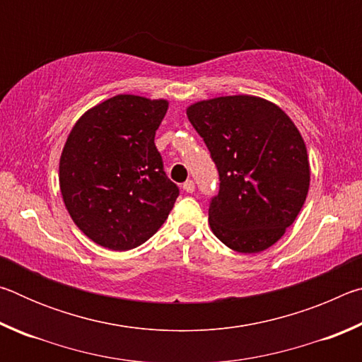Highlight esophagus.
<instances>
[{
  "label": "esophagus",
  "mask_w": 362,
  "mask_h": 362,
  "mask_svg": "<svg viewBox=\"0 0 362 362\" xmlns=\"http://www.w3.org/2000/svg\"><path fill=\"white\" fill-rule=\"evenodd\" d=\"M183 189H185L187 193H193L194 192V182L193 180H187L185 183H183Z\"/></svg>",
  "instance_id": "1"
}]
</instances>
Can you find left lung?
Listing matches in <instances>:
<instances>
[{
  "instance_id": "obj_1",
  "label": "left lung",
  "mask_w": 362,
  "mask_h": 362,
  "mask_svg": "<svg viewBox=\"0 0 362 362\" xmlns=\"http://www.w3.org/2000/svg\"><path fill=\"white\" fill-rule=\"evenodd\" d=\"M187 116L218 170L209 225L225 246L255 254L293 223L308 194L310 163L292 119L254 95L196 102Z\"/></svg>"
}]
</instances>
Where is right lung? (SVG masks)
<instances>
[{
  "label": "right lung",
  "instance_id": "obj_1",
  "mask_svg": "<svg viewBox=\"0 0 362 362\" xmlns=\"http://www.w3.org/2000/svg\"><path fill=\"white\" fill-rule=\"evenodd\" d=\"M168 100L119 94L73 126L59 164L66 211L89 240L129 250L161 228L179 196L168 179L155 134Z\"/></svg>",
  "mask_w": 362,
  "mask_h": 362
}]
</instances>
